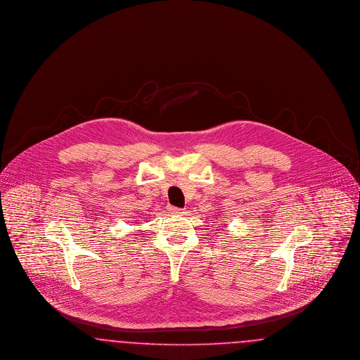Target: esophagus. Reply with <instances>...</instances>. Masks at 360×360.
I'll use <instances>...</instances> for the list:
<instances>
[{"instance_id": "1", "label": "esophagus", "mask_w": 360, "mask_h": 360, "mask_svg": "<svg viewBox=\"0 0 360 360\" xmlns=\"http://www.w3.org/2000/svg\"><path fill=\"white\" fill-rule=\"evenodd\" d=\"M169 212L172 213V214H182V213H184V209L175 207V206H169Z\"/></svg>"}]
</instances>
